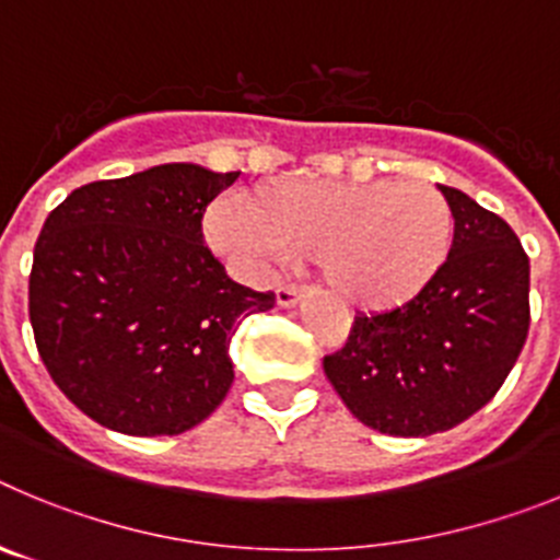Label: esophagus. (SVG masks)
<instances>
[{
  "mask_svg": "<svg viewBox=\"0 0 560 560\" xmlns=\"http://www.w3.org/2000/svg\"><path fill=\"white\" fill-rule=\"evenodd\" d=\"M300 300H303V289L300 285H280L277 289V305L280 308H294Z\"/></svg>",
  "mask_w": 560,
  "mask_h": 560,
  "instance_id": "1",
  "label": "esophagus"
}]
</instances>
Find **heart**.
Here are the masks:
<instances>
[{
	"label": "heart",
	"mask_w": 560,
	"mask_h": 560,
	"mask_svg": "<svg viewBox=\"0 0 560 560\" xmlns=\"http://www.w3.org/2000/svg\"><path fill=\"white\" fill-rule=\"evenodd\" d=\"M207 241L244 275L316 260L350 308L393 311L432 285L452 252L454 219L423 182H271L207 212Z\"/></svg>",
	"instance_id": "obj_1"
}]
</instances>
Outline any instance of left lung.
Masks as SVG:
<instances>
[{
    "mask_svg": "<svg viewBox=\"0 0 560 560\" xmlns=\"http://www.w3.org/2000/svg\"><path fill=\"white\" fill-rule=\"evenodd\" d=\"M446 266L412 303L359 314L323 368L364 427L429 438L471 418L502 387L530 328V260L516 232L463 190Z\"/></svg>",
    "mask_w": 560,
    "mask_h": 560,
    "instance_id": "obj_1",
    "label": "left lung"
}]
</instances>
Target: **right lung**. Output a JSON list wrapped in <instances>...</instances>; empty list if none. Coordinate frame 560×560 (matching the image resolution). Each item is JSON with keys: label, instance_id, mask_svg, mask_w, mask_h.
Returning <instances> with one entry per match:
<instances>
[{"label": "right lung", "instance_id": "right-lung-1", "mask_svg": "<svg viewBox=\"0 0 560 560\" xmlns=\"http://www.w3.org/2000/svg\"><path fill=\"white\" fill-rule=\"evenodd\" d=\"M237 176L167 162L78 187L44 221L30 325L58 389L101 427L182 434L230 393L237 319L275 308L271 291L230 280L201 235Z\"/></svg>", "mask_w": 560, "mask_h": 560}]
</instances>
